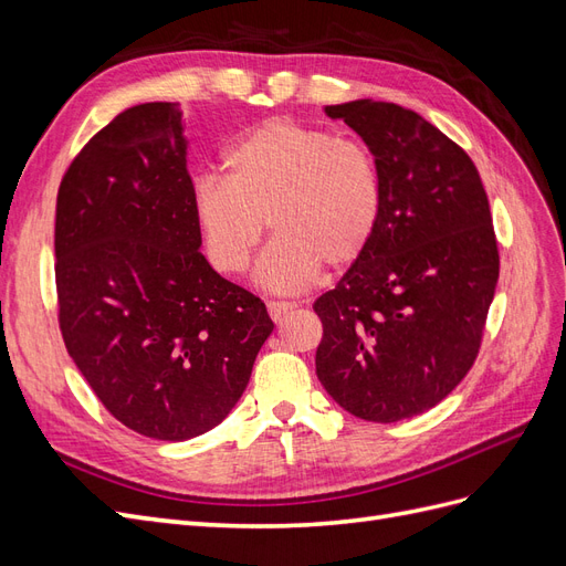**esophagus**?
I'll return each mask as SVG.
<instances>
[{
    "mask_svg": "<svg viewBox=\"0 0 566 566\" xmlns=\"http://www.w3.org/2000/svg\"><path fill=\"white\" fill-rule=\"evenodd\" d=\"M266 310H269V316H271L273 321H281V318H285L290 312L297 310V304H295V302L271 300V302H266Z\"/></svg>",
    "mask_w": 566,
    "mask_h": 566,
    "instance_id": "34e87169",
    "label": "esophagus"
}]
</instances>
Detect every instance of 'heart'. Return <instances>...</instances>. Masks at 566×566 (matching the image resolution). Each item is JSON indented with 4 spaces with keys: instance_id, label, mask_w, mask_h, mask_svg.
I'll use <instances>...</instances> for the list:
<instances>
[{
    "instance_id": "obj_1",
    "label": "heart",
    "mask_w": 566,
    "mask_h": 566,
    "mask_svg": "<svg viewBox=\"0 0 566 566\" xmlns=\"http://www.w3.org/2000/svg\"><path fill=\"white\" fill-rule=\"evenodd\" d=\"M229 179L200 177L191 212L214 269L241 273L266 231L256 279L271 290H302L323 264L361 260L382 217V179L373 153L328 129L273 117L224 156Z\"/></svg>"
}]
</instances>
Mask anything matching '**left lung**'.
<instances>
[{
  "instance_id": "8db88e82",
  "label": "left lung",
  "mask_w": 566,
  "mask_h": 566,
  "mask_svg": "<svg viewBox=\"0 0 566 566\" xmlns=\"http://www.w3.org/2000/svg\"><path fill=\"white\" fill-rule=\"evenodd\" d=\"M323 113L373 153L382 217L361 260L314 302L316 375L356 418H413L476 358L499 283L489 198L468 153L416 111L358 98Z\"/></svg>"
}]
</instances>
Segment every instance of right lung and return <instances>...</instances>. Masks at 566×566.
<instances>
[{
  "label": "right lung",
  "mask_w": 566,
  "mask_h": 566,
  "mask_svg": "<svg viewBox=\"0 0 566 566\" xmlns=\"http://www.w3.org/2000/svg\"><path fill=\"white\" fill-rule=\"evenodd\" d=\"M179 104L119 113L80 150L56 198L67 354L111 416L160 441L224 420L273 323L200 252Z\"/></svg>",
  "instance_id": "right-lung-1"
}]
</instances>
